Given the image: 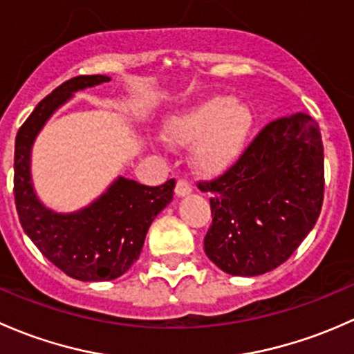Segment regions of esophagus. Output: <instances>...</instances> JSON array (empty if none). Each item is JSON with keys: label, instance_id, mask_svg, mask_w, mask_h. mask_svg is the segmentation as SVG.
<instances>
[{"label": "esophagus", "instance_id": "esophagus-1", "mask_svg": "<svg viewBox=\"0 0 354 354\" xmlns=\"http://www.w3.org/2000/svg\"><path fill=\"white\" fill-rule=\"evenodd\" d=\"M191 192H192V185L189 184L187 180H184V178L177 180V185H176V196H177V198H184V196L191 194Z\"/></svg>", "mask_w": 354, "mask_h": 354}]
</instances>
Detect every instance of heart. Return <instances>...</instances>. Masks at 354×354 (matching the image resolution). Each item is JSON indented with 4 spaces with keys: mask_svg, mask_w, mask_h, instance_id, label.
Returning a JSON list of instances; mask_svg holds the SVG:
<instances>
[{
    "mask_svg": "<svg viewBox=\"0 0 354 354\" xmlns=\"http://www.w3.org/2000/svg\"><path fill=\"white\" fill-rule=\"evenodd\" d=\"M252 129L249 109L230 97H207L169 115L162 133L169 143L191 145V160L204 174L236 162Z\"/></svg>",
    "mask_w": 354,
    "mask_h": 354,
    "instance_id": "obj_1",
    "label": "heart"
}]
</instances>
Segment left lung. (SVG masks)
Masks as SVG:
<instances>
[{
	"instance_id": "obj_1",
	"label": "left lung",
	"mask_w": 354,
	"mask_h": 354,
	"mask_svg": "<svg viewBox=\"0 0 354 354\" xmlns=\"http://www.w3.org/2000/svg\"><path fill=\"white\" fill-rule=\"evenodd\" d=\"M201 185V184H199ZM211 192L204 252L232 276L272 271L310 233L324 201V147L308 114L269 122Z\"/></svg>"
}]
</instances>
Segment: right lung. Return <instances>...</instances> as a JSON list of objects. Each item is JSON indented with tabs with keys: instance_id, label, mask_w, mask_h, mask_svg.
I'll use <instances>...</instances> for the list:
<instances>
[{
	"instance_id": "obj_1",
	"label": "right lung",
	"mask_w": 354,
	"mask_h": 354,
	"mask_svg": "<svg viewBox=\"0 0 354 354\" xmlns=\"http://www.w3.org/2000/svg\"><path fill=\"white\" fill-rule=\"evenodd\" d=\"M111 82L109 76H76L39 102L15 140V204L24 232L37 249L69 278L111 281L140 257L148 228L174 198L176 180L158 187L118 177L107 191L73 213L49 209L37 198L30 174L34 141L50 115L73 93Z\"/></svg>"
}]
</instances>
